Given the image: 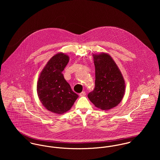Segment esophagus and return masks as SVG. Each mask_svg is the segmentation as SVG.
I'll return each mask as SVG.
<instances>
[{
    "mask_svg": "<svg viewBox=\"0 0 160 160\" xmlns=\"http://www.w3.org/2000/svg\"><path fill=\"white\" fill-rule=\"evenodd\" d=\"M85 95H86V92H82L81 93H79L80 97H83V96H85Z\"/></svg>",
    "mask_w": 160,
    "mask_h": 160,
    "instance_id": "1",
    "label": "esophagus"
}]
</instances>
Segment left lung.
<instances>
[{
	"mask_svg": "<svg viewBox=\"0 0 160 160\" xmlns=\"http://www.w3.org/2000/svg\"><path fill=\"white\" fill-rule=\"evenodd\" d=\"M93 58L95 68V88L88 96L97 108L108 110L116 107L122 100L125 92V81L109 54H93Z\"/></svg>",
	"mask_w": 160,
	"mask_h": 160,
	"instance_id": "obj_1",
	"label": "left lung"
}]
</instances>
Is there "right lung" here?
Segmentation results:
<instances>
[{
  "label": "right lung",
  "mask_w": 160,
  "mask_h": 160,
  "mask_svg": "<svg viewBox=\"0 0 160 160\" xmlns=\"http://www.w3.org/2000/svg\"><path fill=\"white\" fill-rule=\"evenodd\" d=\"M69 60L68 55L62 52L53 55L41 71L37 83L38 95L42 104L57 114L67 112L79 97L62 74Z\"/></svg>",
  "instance_id": "1"
}]
</instances>
